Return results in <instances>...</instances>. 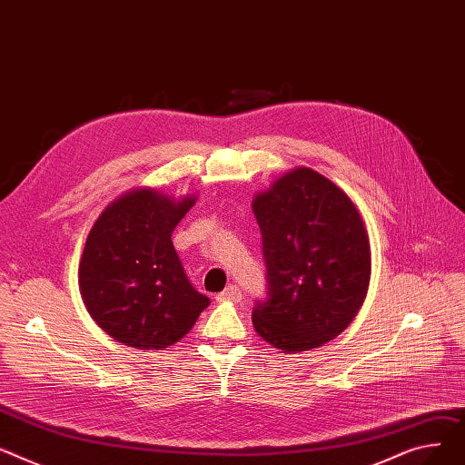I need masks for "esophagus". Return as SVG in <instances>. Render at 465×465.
Wrapping results in <instances>:
<instances>
[{
  "label": "esophagus",
  "mask_w": 465,
  "mask_h": 465,
  "mask_svg": "<svg viewBox=\"0 0 465 465\" xmlns=\"http://www.w3.org/2000/svg\"><path fill=\"white\" fill-rule=\"evenodd\" d=\"M220 302H240L242 298V291L236 285H229L223 292H220L215 296Z\"/></svg>",
  "instance_id": "obj_1"
}]
</instances>
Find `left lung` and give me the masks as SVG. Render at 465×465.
Segmentation results:
<instances>
[{
  "instance_id": "obj_1",
  "label": "left lung",
  "mask_w": 465,
  "mask_h": 465,
  "mask_svg": "<svg viewBox=\"0 0 465 465\" xmlns=\"http://www.w3.org/2000/svg\"><path fill=\"white\" fill-rule=\"evenodd\" d=\"M262 234L268 298L255 332L287 354L340 336L359 313L371 276L362 215L332 180L308 167L280 176L252 203Z\"/></svg>"
}]
</instances>
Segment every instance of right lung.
Instances as JSON below:
<instances>
[{"instance_id":"obj_1","label":"right lung","mask_w":465,"mask_h":465,"mask_svg":"<svg viewBox=\"0 0 465 465\" xmlns=\"http://www.w3.org/2000/svg\"><path fill=\"white\" fill-rule=\"evenodd\" d=\"M197 197L174 199L153 187L131 189L94 223L78 266V287L92 319L116 341L165 349L182 340L208 296L189 283L173 231Z\"/></svg>"}]
</instances>
